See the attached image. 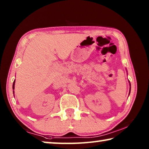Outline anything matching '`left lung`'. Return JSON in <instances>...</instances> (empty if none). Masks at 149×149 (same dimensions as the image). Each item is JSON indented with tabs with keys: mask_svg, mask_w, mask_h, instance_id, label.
Masks as SVG:
<instances>
[{
	"mask_svg": "<svg viewBox=\"0 0 149 149\" xmlns=\"http://www.w3.org/2000/svg\"><path fill=\"white\" fill-rule=\"evenodd\" d=\"M130 82V81H129ZM130 93H129V95L130 94V91H131V84H130Z\"/></svg>",
	"mask_w": 149,
	"mask_h": 149,
	"instance_id": "left-lung-1",
	"label": "left lung"
}]
</instances>
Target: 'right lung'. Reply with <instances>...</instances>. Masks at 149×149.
<instances>
[{"label": "right lung", "mask_w": 149, "mask_h": 149, "mask_svg": "<svg viewBox=\"0 0 149 149\" xmlns=\"http://www.w3.org/2000/svg\"><path fill=\"white\" fill-rule=\"evenodd\" d=\"M14 85H15V80L13 83V86H12V89H13V90L14 89ZM13 93H14V91H13Z\"/></svg>", "instance_id": "right-lung-1"}]
</instances>
